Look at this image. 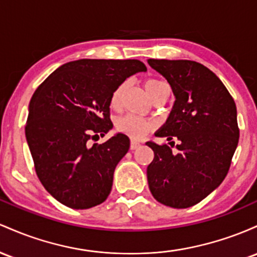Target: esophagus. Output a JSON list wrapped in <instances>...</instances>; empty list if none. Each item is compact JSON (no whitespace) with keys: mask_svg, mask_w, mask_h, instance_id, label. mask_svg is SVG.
Returning <instances> with one entry per match:
<instances>
[{"mask_svg":"<svg viewBox=\"0 0 257 257\" xmlns=\"http://www.w3.org/2000/svg\"><path fill=\"white\" fill-rule=\"evenodd\" d=\"M140 146H141V144L136 142V141H131V146H130V148H131L132 151H135V149H137Z\"/></svg>","mask_w":257,"mask_h":257,"instance_id":"obj_1","label":"esophagus"}]
</instances>
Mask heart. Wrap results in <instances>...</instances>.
<instances>
[{
    "instance_id": "heart-1",
    "label": "heart",
    "mask_w": 257,
    "mask_h": 257,
    "mask_svg": "<svg viewBox=\"0 0 257 257\" xmlns=\"http://www.w3.org/2000/svg\"><path fill=\"white\" fill-rule=\"evenodd\" d=\"M165 83L160 80L157 79H149L144 82V87L146 91L148 92V94L153 97L155 94L161 86H164ZM123 91H125V83H120L116 88L113 91L110 96V106L114 109H117L121 105V99H122ZM153 122L151 120L144 119L142 116H138L135 114H127L123 115L122 117H120L116 121V131L120 134L126 135V136L132 138V140H141V138L146 136L148 132H151L153 128Z\"/></svg>"
}]
</instances>
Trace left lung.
I'll return each mask as SVG.
<instances>
[{"instance_id": "obj_1", "label": "left lung", "mask_w": 257, "mask_h": 257, "mask_svg": "<svg viewBox=\"0 0 257 257\" xmlns=\"http://www.w3.org/2000/svg\"><path fill=\"white\" fill-rule=\"evenodd\" d=\"M171 85L176 100L155 136L169 144H146L154 152L147 178L155 200L175 209L200 203L224 180L238 146L237 106L226 86L194 60L148 59ZM179 141L177 152H172Z\"/></svg>"}]
</instances>
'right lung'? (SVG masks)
Segmentation results:
<instances>
[{
    "label": "right lung",
    "mask_w": 257,
    "mask_h": 257,
    "mask_svg": "<svg viewBox=\"0 0 257 257\" xmlns=\"http://www.w3.org/2000/svg\"><path fill=\"white\" fill-rule=\"evenodd\" d=\"M146 70L137 59L75 60L59 66L33 94L25 136L40 182L63 205L90 209L108 198L130 140L117 134L104 143L90 141L113 127V91Z\"/></svg>",
    "instance_id": "right-lung-1"
}]
</instances>
